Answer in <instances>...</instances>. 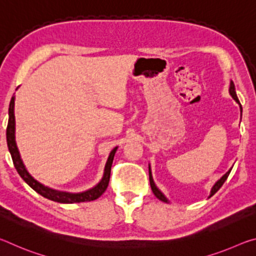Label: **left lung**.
I'll return each instance as SVG.
<instances>
[{
  "label": "left lung",
  "mask_w": 256,
  "mask_h": 256,
  "mask_svg": "<svg viewBox=\"0 0 256 256\" xmlns=\"http://www.w3.org/2000/svg\"><path fill=\"white\" fill-rule=\"evenodd\" d=\"M229 94H230V96L234 98V100L240 104V100H238L237 94H236V92H235V84H234L232 81H230V84H229ZM240 118H242V105H240ZM232 168L226 172V174L220 177V178H219L218 180H216V183L214 184V186H212L211 190H210V194H209V196H208V198H210L212 196H214V194H216V192H218L219 188H222V184L224 183V182H226V180H227V177L229 176V174H230ZM149 180H150L151 190H152V192H154V194L156 196V198H159V200L162 201V202L170 203V200H168V198H166V196H164V194L162 192V190H160L157 188V185H156V183H154V177H152V172H151V166H150V164H149Z\"/></svg>",
  "instance_id": "obj_1"
}]
</instances>
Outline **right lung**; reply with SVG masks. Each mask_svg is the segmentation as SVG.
Segmentation results:
<instances>
[{"mask_svg":"<svg viewBox=\"0 0 256 256\" xmlns=\"http://www.w3.org/2000/svg\"><path fill=\"white\" fill-rule=\"evenodd\" d=\"M14 100H16V96H12L10 106H8V123L6 128V142H8V151H10L12 160H14V164L16 172H18V174L21 176V178H22L34 190H36L38 194H40L42 196L58 203L88 202V201L96 200V198L100 196L102 194L105 192L108 186V183H110L112 164V160H114V156L118 146H115V148L110 151V154L107 158L105 168H104V175L102 177V180H99L98 184L94 185V188L79 193H70V192H64V190L50 188L48 186H45L44 184H42L40 182H38L37 180H34V177L30 175V172L27 170L22 159H21L18 146H16V142Z\"/></svg>","mask_w":256,"mask_h":256,"instance_id":"right-lung-1","label":"right lung"}]
</instances>
